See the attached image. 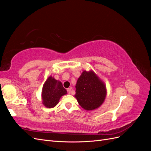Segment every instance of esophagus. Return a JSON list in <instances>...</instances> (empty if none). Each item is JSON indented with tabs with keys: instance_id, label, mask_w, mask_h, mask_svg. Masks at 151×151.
Here are the masks:
<instances>
[{
	"instance_id": "1",
	"label": "esophagus",
	"mask_w": 151,
	"mask_h": 151,
	"mask_svg": "<svg viewBox=\"0 0 151 151\" xmlns=\"http://www.w3.org/2000/svg\"><path fill=\"white\" fill-rule=\"evenodd\" d=\"M71 89H72V88H68V89H67V93H68V94H70Z\"/></svg>"
}]
</instances>
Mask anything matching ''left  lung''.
<instances>
[{
    "mask_svg": "<svg viewBox=\"0 0 151 151\" xmlns=\"http://www.w3.org/2000/svg\"><path fill=\"white\" fill-rule=\"evenodd\" d=\"M77 101L86 110H93L101 106L106 95V87L93 71H84L76 86Z\"/></svg>",
    "mask_w": 151,
    "mask_h": 151,
    "instance_id": "1",
    "label": "left lung"
}]
</instances>
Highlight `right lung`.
<instances>
[{
	"instance_id": "obj_1",
	"label": "right lung",
	"mask_w": 151,
	"mask_h": 151,
	"mask_svg": "<svg viewBox=\"0 0 151 151\" xmlns=\"http://www.w3.org/2000/svg\"><path fill=\"white\" fill-rule=\"evenodd\" d=\"M65 94L67 91L63 87L61 82L55 80L52 77H49L42 89L43 104L49 108L55 106L60 97Z\"/></svg>"
}]
</instances>
